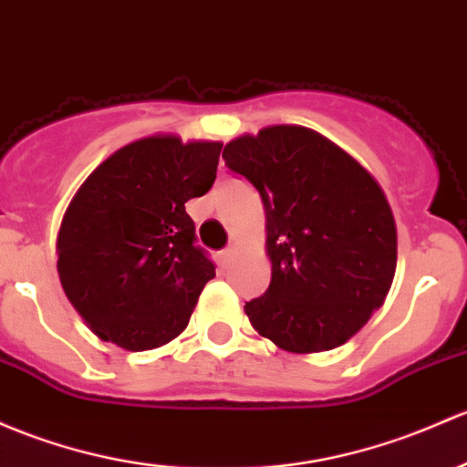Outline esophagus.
<instances>
[{"label": "esophagus", "mask_w": 467, "mask_h": 467, "mask_svg": "<svg viewBox=\"0 0 467 467\" xmlns=\"http://www.w3.org/2000/svg\"><path fill=\"white\" fill-rule=\"evenodd\" d=\"M234 253H237V246H234V244H228V246L223 248V253H221V257H223V262H230V259L234 257Z\"/></svg>", "instance_id": "34e87169"}]
</instances>
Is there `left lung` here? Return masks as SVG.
<instances>
[{"mask_svg":"<svg viewBox=\"0 0 467 467\" xmlns=\"http://www.w3.org/2000/svg\"><path fill=\"white\" fill-rule=\"evenodd\" d=\"M223 159L266 210L271 286L244 306L254 331L291 353L345 345L394 282L396 223L380 185L345 150L299 125L239 136Z\"/></svg>","mask_w":467,"mask_h":467,"instance_id":"left-lung-1","label":"left lung"}]
</instances>
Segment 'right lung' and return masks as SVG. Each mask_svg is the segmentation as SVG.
<instances>
[{
  "label": "right lung",
  "instance_id": "add662e5",
  "mask_svg": "<svg viewBox=\"0 0 467 467\" xmlns=\"http://www.w3.org/2000/svg\"><path fill=\"white\" fill-rule=\"evenodd\" d=\"M221 143L150 136L91 171L57 234L68 302L100 340L147 351L188 327L214 264L185 203L217 179Z\"/></svg>",
  "mask_w": 467,
  "mask_h": 467
}]
</instances>
